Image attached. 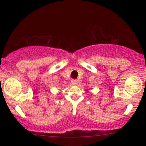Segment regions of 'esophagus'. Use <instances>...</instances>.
Returning a JSON list of instances; mask_svg holds the SVG:
<instances>
[{"mask_svg": "<svg viewBox=\"0 0 146 146\" xmlns=\"http://www.w3.org/2000/svg\"><path fill=\"white\" fill-rule=\"evenodd\" d=\"M71 84L73 85H77L78 84V80H73L71 81Z\"/></svg>", "mask_w": 146, "mask_h": 146, "instance_id": "obj_1", "label": "esophagus"}]
</instances>
